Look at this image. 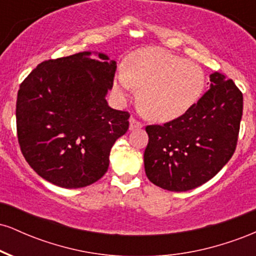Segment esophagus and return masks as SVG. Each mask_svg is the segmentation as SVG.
Returning a JSON list of instances; mask_svg holds the SVG:
<instances>
[{
  "label": "esophagus",
  "mask_w": 256,
  "mask_h": 256,
  "mask_svg": "<svg viewBox=\"0 0 256 256\" xmlns=\"http://www.w3.org/2000/svg\"><path fill=\"white\" fill-rule=\"evenodd\" d=\"M143 124L140 122V120H137L136 118H134V116H131L130 118V130H136V128H142Z\"/></svg>",
  "instance_id": "obj_1"
}]
</instances>
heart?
I'll return each instance as SVG.
<instances>
[{
    "mask_svg": "<svg viewBox=\"0 0 256 256\" xmlns=\"http://www.w3.org/2000/svg\"><path fill=\"white\" fill-rule=\"evenodd\" d=\"M134 88L137 102L146 116L170 122L186 113L204 88V74L198 64L158 48L132 52L125 60L124 73L116 82L119 95Z\"/></svg>",
    "mask_w": 256,
    "mask_h": 256,
    "instance_id": "1",
    "label": "heart"
}]
</instances>
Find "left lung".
Returning <instances> with one entry per match:
<instances>
[{
  "label": "left lung",
  "mask_w": 256,
  "mask_h": 256,
  "mask_svg": "<svg viewBox=\"0 0 256 256\" xmlns=\"http://www.w3.org/2000/svg\"><path fill=\"white\" fill-rule=\"evenodd\" d=\"M210 79V89L186 113L164 125L146 126V174L162 189L186 192L200 186L236 150L243 94L218 72Z\"/></svg>",
  "instance_id": "1"
}]
</instances>
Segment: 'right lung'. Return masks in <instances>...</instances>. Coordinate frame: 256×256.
<instances>
[{
    "label": "right lung",
    "instance_id": "add662e5",
    "mask_svg": "<svg viewBox=\"0 0 256 256\" xmlns=\"http://www.w3.org/2000/svg\"><path fill=\"white\" fill-rule=\"evenodd\" d=\"M90 52L43 61L20 84L18 142L38 176L66 189L104 177L116 140L128 130L130 113L110 108L116 62Z\"/></svg>",
    "mask_w": 256,
    "mask_h": 256
}]
</instances>
